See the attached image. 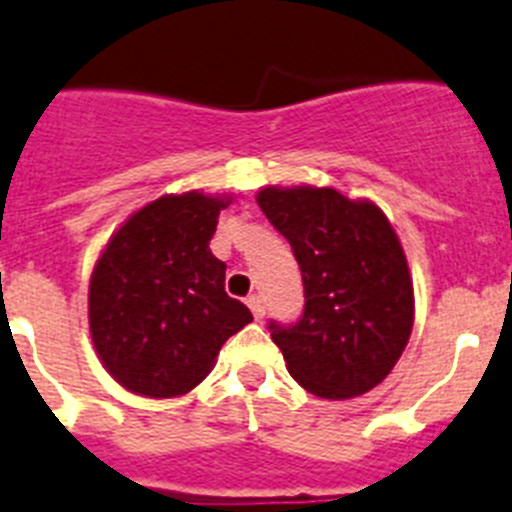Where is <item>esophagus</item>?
I'll return each instance as SVG.
<instances>
[{"mask_svg": "<svg viewBox=\"0 0 512 512\" xmlns=\"http://www.w3.org/2000/svg\"><path fill=\"white\" fill-rule=\"evenodd\" d=\"M247 306H250L252 316H255L257 321H260L262 316H265V301H262L260 296H250V298H247Z\"/></svg>", "mask_w": 512, "mask_h": 512, "instance_id": "esophagus-1", "label": "esophagus"}]
</instances>
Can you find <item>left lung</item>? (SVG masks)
Segmentation results:
<instances>
[{
  "label": "left lung",
  "mask_w": 512,
  "mask_h": 512,
  "mask_svg": "<svg viewBox=\"0 0 512 512\" xmlns=\"http://www.w3.org/2000/svg\"><path fill=\"white\" fill-rule=\"evenodd\" d=\"M257 204L301 267V319L267 326L290 377L329 400L380 385L413 329L411 273L388 216L334 188L270 186Z\"/></svg>",
  "instance_id": "left-lung-1"
}]
</instances>
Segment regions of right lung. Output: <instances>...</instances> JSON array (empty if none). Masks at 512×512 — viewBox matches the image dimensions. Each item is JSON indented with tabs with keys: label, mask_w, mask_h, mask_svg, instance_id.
I'll return each mask as SVG.
<instances>
[{
	"label": "right lung",
	"mask_w": 512,
	"mask_h": 512,
	"mask_svg": "<svg viewBox=\"0 0 512 512\" xmlns=\"http://www.w3.org/2000/svg\"><path fill=\"white\" fill-rule=\"evenodd\" d=\"M229 199L160 196L119 227L89 285L91 339L109 375L137 395L176 398L196 388L229 336L252 321L224 290L209 250Z\"/></svg>",
	"instance_id": "right-lung-1"
}]
</instances>
